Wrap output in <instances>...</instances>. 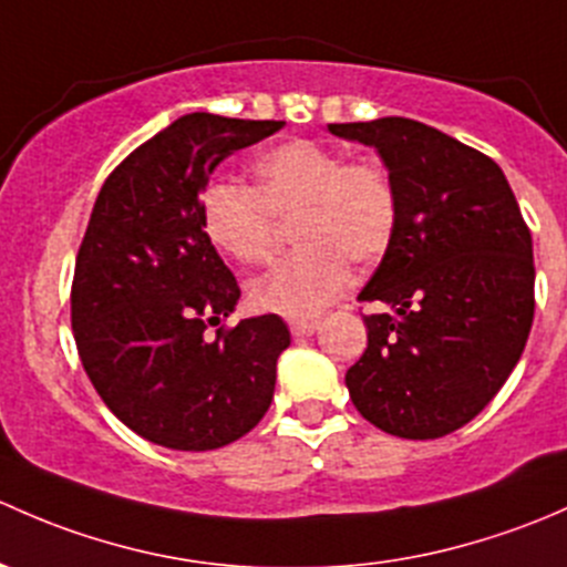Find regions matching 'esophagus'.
<instances>
[{
  "label": "esophagus",
  "mask_w": 567,
  "mask_h": 567,
  "mask_svg": "<svg viewBox=\"0 0 567 567\" xmlns=\"http://www.w3.org/2000/svg\"><path fill=\"white\" fill-rule=\"evenodd\" d=\"M289 330L295 338L313 336L319 330V319H297V322H289Z\"/></svg>",
  "instance_id": "34e87169"
}]
</instances>
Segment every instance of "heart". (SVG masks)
Returning <instances> with one entry per match:
<instances>
[{
    "label": "heart",
    "instance_id": "heart-1",
    "mask_svg": "<svg viewBox=\"0 0 567 567\" xmlns=\"http://www.w3.org/2000/svg\"><path fill=\"white\" fill-rule=\"evenodd\" d=\"M250 188L215 183L198 202L207 243L237 265H259L276 220H291L295 254L248 286L256 311L311 319L349 284V261L382 259L399 229V194L388 168L313 138L272 144L250 161Z\"/></svg>",
    "mask_w": 567,
    "mask_h": 567
}]
</instances>
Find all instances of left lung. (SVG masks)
<instances>
[{
  "mask_svg": "<svg viewBox=\"0 0 567 567\" xmlns=\"http://www.w3.org/2000/svg\"><path fill=\"white\" fill-rule=\"evenodd\" d=\"M373 147L399 194V229L360 302L369 347L347 371L377 429L436 440L470 423L511 377L535 313L533 237L497 163L404 116L327 125Z\"/></svg>",
  "mask_w": 567,
  "mask_h": 567,
  "instance_id": "1",
  "label": "left lung"
}]
</instances>
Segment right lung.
<instances>
[{
    "instance_id": "right-lung-1",
    "label": "right lung",
    "mask_w": 567,
    "mask_h": 567,
    "mask_svg": "<svg viewBox=\"0 0 567 567\" xmlns=\"http://www.w3.org/2000/svg\"><path fill=\"white\" fill-rule=\"evenodd\" d=\"M276 120L185 114L133 150L97 194L75 256L70 322L86 377L122 423L172 451H215L270 410L289 327H220L240 286L207 243L198 202L224 157Z\"/></svg>"
}]
</instances>
